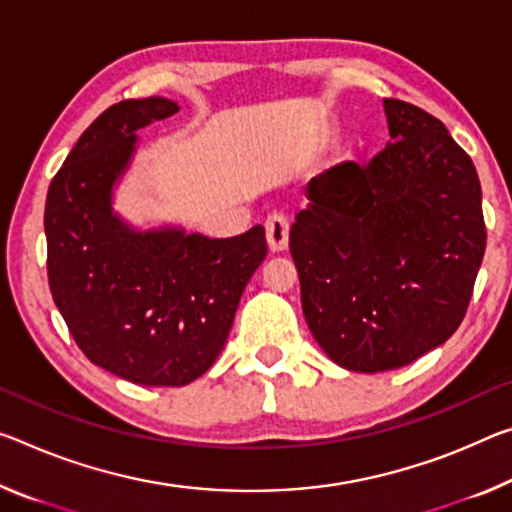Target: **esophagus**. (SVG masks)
Instances as JSON below:
<instances>
[{
    "label": "esophagus",
    "instance_id": "34e87169",
    "mask_svg": "<svg viewBox=\"0 0 512 512\" xmlns=\"http://www.w3.org/2000/svg\"><path fill=\"white\" fill-rule=\"evenodd\" d=\"M266 243L271 253H282L289 246V223L285 216L273 214L266 218Z\"/></svg>",
    "mask_w": 512,
    "mask_h": 512
}]
</instances>
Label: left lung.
I'll return each mask as SVG.
<instances>
[{
	"label": "left lung",
	"mask_w": 512,
	"mask_h": 512,
	"mask_svg": "<svg viewBox=\"0 0 512 512\" xmlns=\"http://www.w3.org/2000/svg\"><path fill=\"white\" fill-rule=\"evenodd\" d=\"M383 107L385 150L314 177L289 232L316 344L360 373L399 369L444 344L485 253L472 159L431 113L389 97Z\"/></svg>",
	"instance_id": "1"
}]
</instances>
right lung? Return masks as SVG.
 Wrapping results in <instances>:
<instances>
[{"mask_svg": "<svg viewBox=\"0 0 512 512\" xmlns=\"http://www.w3.org/2000/svg\"><path fill=\"white\" fill-rule=\"evenodd\" d=\"M177 111L159 95L113 104L79 136L45 202L47 278L70 335L97 367L145 387L189 385L212 367L266 257L262 225L212 239L116 212L136 132Z\"/></svg>", "mask_w": 512, "mask_h": 512, "instance_id": "add662e5", "label": "right lung"}]
</instances>
